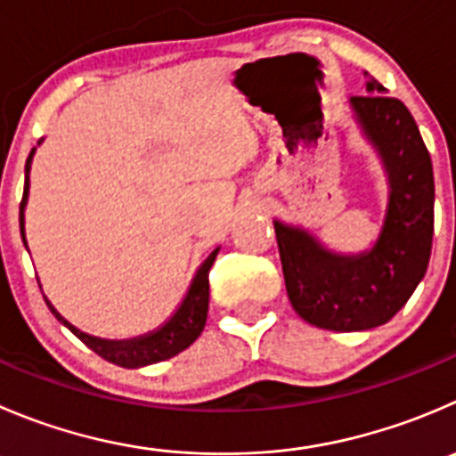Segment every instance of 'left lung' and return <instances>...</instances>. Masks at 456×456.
Here are the masks:
<instances>
[{
  "label": "left lung",
  "instance_id": "obj_1",
  "mask_svg": "<svg viewBox=\"0 0 456 456\" xmlns=\"http://www.w3.org/2000/svg\"><path fill=\"white\" fill-rule=\"evenodd\" d=\"M350 97L356 120L390 175V205L377 245L361 256L322 249L307 232L273 223L291 307L309 325L372 330L390 321L426 276L435 232V174L408 106L368 82Z\"/></svg>",
  "mask_w": 456,
  "mask_h": 456
}]
</instances>
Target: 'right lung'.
Listing matches in <instances>:
<instances>
[{
    "instance_id": "1",
    "label": "right lung",
    "mask_w": 456,
    "mask_h": 456,
    "mask_svg": "<svg viewBox=\"0 0 456 456\" xmlns=\"http://www.w3.org/2000/svg\"><path fill=\"white\" fill-rule=\"evenodd\" d=\"M30 158H33V151H30L28 160H26V183H24V196H21L20 202V229H21V240L26 245L24 238V205L26 198H28V171H30ZM216 254L218 249L211 251L207 256L205 263L198 269L196 278H193L191 287H189L187 298L183 300L178 312L174 314L169 322L165 327H160L153 334L142 336V338L134 340H102L95 338V336H88L84 331L75 330L69 321L60 316L55 309L51 307V312L55 314V318L60 322H64L84 346L91 347L97 356H102L109 363H116L120 368H142V365L158 363V361H167L171 356L180 354L183 350H187L193 340L202 334L207 322V309H209V269L214 265Z\"/></svg>"
}]
</instances>
